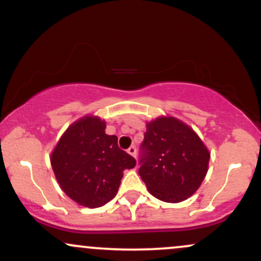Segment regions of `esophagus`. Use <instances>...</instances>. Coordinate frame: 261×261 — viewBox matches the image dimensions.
Here are the masks:
<instances>
[{"instance_id": "esophagus-1", "label": "esophagus", "mask_w": 261, "mask_h": 261, "mask_svg": "<svg viewBox=\"0 0 261 261\" xmlns=\"http://www.w3.org/2000/svg\"><path fill=\"white\" fill-rule=\"evenodd\" d=\"M127 153L133 155V157H136V147H135V146H131V147L127 149Z\"/></svg>"}]
</instances>
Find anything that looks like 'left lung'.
I'll return each mask as SVG.
<instances>
[{
	"label": "left lung",
	"mask_w": 261,
	"mask_h": 261,
	"mask_svg": "<svg viewBox=\"0 0 261 261\" xmlns=\"http://www.w3.org/2000/svg\"><path fill=\"white\" fill-rule=\"evenodd\" d=\"M146 127L141 145V179L158 200L184 201L205 179L210 161L207 147L193 128L173 116H160Z\"/></svg>",
	"instance_id": "8db88e82"
}]
</instances>
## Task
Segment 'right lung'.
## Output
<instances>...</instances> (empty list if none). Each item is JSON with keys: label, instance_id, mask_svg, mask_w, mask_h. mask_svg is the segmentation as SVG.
Listing matches in <instances>:
<instances>
[{"label": "right lung", "instance_id": "right-lung-1", "mask_svg": "<svg viewBox=\"0 0 261 261\" xmlns=\"http://www.w3.org/2000/svg\"><path fill=\"white\" fill-rule=\"evenodd\" d=\"M106 127L98 116H83L67 127L50 157L62 191L89 208L114 199L122 172L136 166L135 158L119 148L118 137L106 134Z\"/></svg>", "mask_w": 261, "mask_h": 261}]
</instances>
